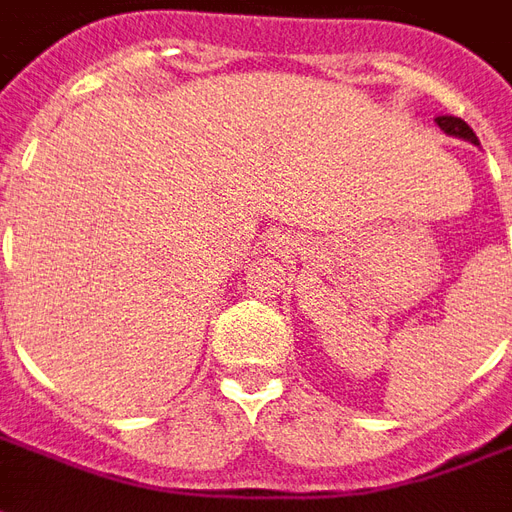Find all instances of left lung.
<instances>
[{
    "label": "left lung",
    "instance_id": "8db88e82",
    "mask_svg": "<svg viewBox=\"0 0 512 512\" xmlns=\"http://www.w3.org/2000/svg\"><path fill=\"white\" fill-rule=\"evenodd\" d=\"M436 123L447 136H455V139H463V142H472V145H480V139L474 136V131L466 123H463L461 117H452V115H439L436 117Z\"/></svg>",
    "mask_w": 512,
    "mask_h": 512
}]
</instances>
